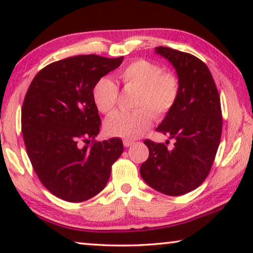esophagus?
Masks as SVG:
<instances>
[{
    "label": "esophagus",
    "instance_id": "esophagus-1",
    "mask_svg": "<svg viewBox=\"0 0 253 253\" xmlns=\"http://www.w3.org/2000/svg\"><path fill=\"white\" fill-rule=\"evenodd\" d=\"M133 143H134V141L131 140V139H124V140H123L124 147H129V146H131V145H132Z\"/></svg>",
    "mask_w": 253,
    "mask_h": 253
}]
</instances>
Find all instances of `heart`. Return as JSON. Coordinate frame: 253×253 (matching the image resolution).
<instances>
[{
  "instance_id": "b5f03b06",
  "label": "heart",
  "mask_w": 253,
  "mask_h": 253,
  "mask_svg": "<svg viewBox=\"0 0 253 253\" xmlns=\"http://www.w3.org/2000/svg\"><path fill=\"white\" fill-rule=\"evenodd\" d=\"M119 78L126 87L137 88L134 105L140 108L131 113L115 112L107 117L103 127L109 136L122 138L141 136L153 122L151 110L155 116H165L177 101L179 93L177 78L164 72V69L154 62L144 58L131 62L120 71ZM117 96L119 88L109 78H100L93 86V103L100 113L112 112L116 106Z\"/></svg>"
}]
</instances>
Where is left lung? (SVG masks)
Here are the masks:
<instances>
[{
    "label": "left lung",
    "instance_id": "obj_1",
    "mask_svg": "<svg viewBox=\"0 0 253 253\" xmlns=\"http://www.w3.org/2000/svg\"><path fill=\"white\" fill-rule=\"evenodd\" d=\"M154 51L169 61L178 77L177 101L157 127L175 143L168 148L169 140H145L150 155L139 171L157 191L182 196L198 188L212 168L222 131L220 96L209 68L198 57L168 47Z\"/></svg>",
    "mask_w": 253,
    "mask_h": 253
}]
</instances>
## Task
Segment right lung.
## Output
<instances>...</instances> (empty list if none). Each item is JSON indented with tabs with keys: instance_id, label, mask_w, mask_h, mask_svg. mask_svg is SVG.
I'll list each match as a JSON object with an SVG mask.
<instances>
[{
	"instance_id": "add662e5",
	"label": "right lung",
	"mask_w": 253,
	"mask_h": 253,
	"mask_svg": "<svg viewBox=\"0 0 253 253\" xmlns=\"http://www.w3.org/2000/svg\"><path fill=\"white\" fill-rule=\"evenodd\" d=\"M122 61L98 55L64 58L38 72L27 89L22 107L27 155L41 183L58 198L81 203L98 195L122 154L119 138L93 140L101 123L92 99L95 83Z\"/></svg>"
}]
</instances>
